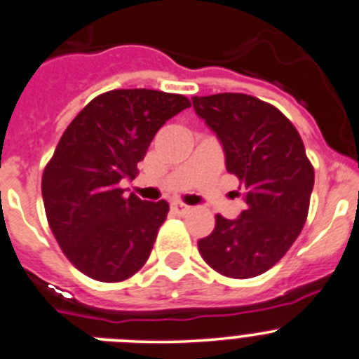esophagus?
Listing matches in <instances>:
<instances>
[{
	"label": "esophagus",
	"instance_id": "34e87169",
	"mask_svg": "<svg viewBox=\"0 0 359 359\" xmlns=\"http://www.w3.org/2000/svg\"><path fill=\"white\" fill-rule=\"evenodd\" d=\"M172 210L176 212L177 215H185L190 212L189 205H183V203H172Z\"/></svg>",
	"mask_w": 359,
	"mask_h": 359
}]
</instances>
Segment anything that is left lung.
<instances>
[{
	"mask_svg": "<svg viewBox=\"0 0 359 359\" xmlns=\"http://www.w3.org/2000/svg\"><path fill=\"white\" fill-rule=\"evenodd\" d=\"M192 104L223 144L226 170L246 189L239 217L215 215L199 253L224 277L262 275L286 255L309 212L315 169L302 138L277 107L252 95L192 97Z\"/></svg>",
	"mask_w": 359,
	"mask_h": 359,
	"instance_id": "1",
	"label": "left lung"
}]
</instances>
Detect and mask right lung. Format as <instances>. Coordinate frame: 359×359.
<instances>
[{
  "instance_id": "1",
  "label": "right lung",
  "mask_w": 359,
  "mask_h": 359,
  "mask_svg": "<svg viewBox=\"0 0 359 359\" xmlns=\"http://www.w3.org/2000/svg\"><path fill=\"white\" fill-rule=\"evenodd\" d=\"M190 107L183 95L113 90L98 95L72 120L44 167L46 219L79 271L100 282H122L147 262L169 203L123 196L158 129Z\"/></svg>"
}]
</instances>
